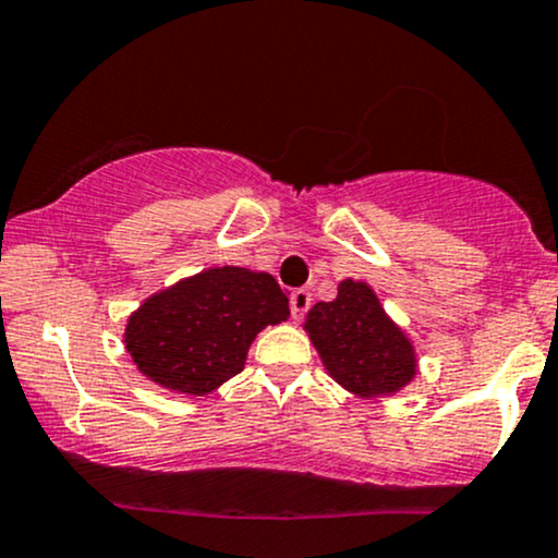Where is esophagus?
I'll list each match as a JSON object with an SVG mask.
<instances>
[{"mask_svg":"<svg viewBox=\"0 0 558 558\" xmlns=\"http://www.w3.org/2000/svg\"><path fill=\"white\" fill-rule=\"evenodd\" d=\"M291 317L293 320H302L304 317V312L310 310V304H312V296H310V291H304V289H296L291 293Z\"/></svg>","mask_w":558,"mask_h":558,"instance_id":"esophagus-1","label":"esophagus"}]
</instances>
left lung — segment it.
<instances>
[{"label":"left lung","mask_w":558,"mask_h":558,"mask_svg":"<svg viewBox=\"0 0 558 558\" xmlns=\"http://www.w3.org/2000/svg\"><path fill=\"white\" fill-rule=\"evenodd\" d=\"M304 330L328 376L357 397H389L415 378V349L363 280H341L333 302H317Z\"/></svg>","instance_id":"1"}]
</instances>
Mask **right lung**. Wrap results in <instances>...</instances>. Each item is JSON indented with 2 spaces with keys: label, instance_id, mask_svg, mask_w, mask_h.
<instances>
[{
  "label": "right lung",
  "instance_id": "add662e5",
  "mask_svg": "<svg viewBox=\"0 0 558 558\" xmlns=\"http://www.w3.org/2000/svg\"><path fill=\"white\" fill-rule=\"evenodd\" d=\"M289 317V296L267 272L211 267L153 293L126 320L134 365L158 387L204 397L243 371L262 328Z\"/></svg>",
  "mask_w": 558,
  "mask_h": 558
}]
</instances>
